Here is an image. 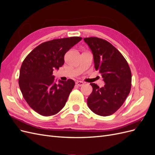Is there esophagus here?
I'll use <instances>...</instances> for the list:
<instances>
[{
	"label": "esophagus",
	"mask_w": 155,
	"mask_h": 155,
	"mask_svg": "<svg viewBox=\"0 0 155 155\" xmlns=\"http://www.w3.org/2000/svg\"><path fill=\"white\" fill-rule=\"evenodd\" d=\"M76 84L79 87H81V86H83L84 85V83L83 81H77L76 82Z\"/></svg>",
	"instance_id": "1"
}]
</instances>
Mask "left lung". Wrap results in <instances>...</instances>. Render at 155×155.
I'll list each match as a JSON object with an SVG mask.
<instances>
[{
  "mask_svg": "<svg viewBox=\"0 0 155 155\" xmlns=\"http://www.w3.org/2000/svg\"><path fill=\"white\" fill-rule=\"evenodd\" d=\"M84 41L91 48L94 67L105 82L101 88L91 83L92 92L87 105L97 115H111L123 105L130 92L132 76L129 66L122 54L108 41L97 37L84 38Z\"/></svg>",
  "mask_w": 155,
  "mask_h": 155,
  "instance_id": "8db88e82",
  "label": "left lung"
}]
</instances>
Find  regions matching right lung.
Listing matches in <instances>:
<instances>
[{"label": "right lung", "instance_id": "obj_1", "mask_svg": "<svg viewBox=\"0 0 155 155\" xmlns=\"http://www.w3.org/2000/svg\"><path fill=\"white\" fill-rule=\"evenodd\" d=\"M82 39L79 37L49 41L37 46L26 56L20 69L18 85L28 104L45 116L57 114L64 107L75 82H55L54 69L64 63V55Z\"/></svg>", "mask_w": 155, "mask_h": 155}]
</instances>
